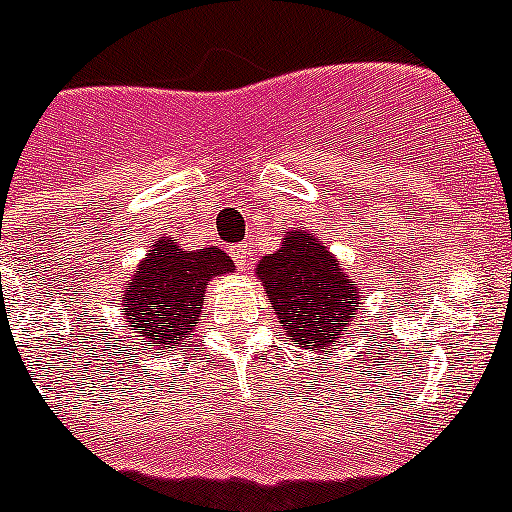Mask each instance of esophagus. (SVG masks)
<instances>
[{
  "label": "esophagus",
  "mask_w": 512,
  "mask_h": 512,
  "mask_svg": "<svg viewBox=\"0 0 512 512\" xmlns=\"http://www.w3.org/2000/svg\"><path fill=\"white\" fill-rule=\"evenodd\" d=\"M231 257H234V262H237L239 268H247V265H250V250H244V247H234V250H231Z\"/></svg>",
  "instance_id": "esophagus-1"
}]
</instances>
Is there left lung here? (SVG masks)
Segmentation results:
<instances>
[{"label": "left lung", "mask_w": 512, "mask_h": 512, "mask_svg": "<svg viewBox=\"0 0 512 512\" xmlns=\"http://www.w3.org/2000/svg\"><path fill=\"white\" fill-rule=\"evenodd\" d=\"M257 278L278 314L286 342L304 350H327L350 335L361 286L342 273L332 252L304 229L286 231L281 250L262 257Z\"/></svg>", "instance_id": "left-lung-1"}]
</instances>
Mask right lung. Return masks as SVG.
<instances>
[{
    "label": "right lung",
    "mask_w": 512,
    "mask_h": 512,
    "mask_svg": "<svg viewBox=\"0 0 512 512\" xmlns=\"http://www.w3.org/2000/svg\"><path fill=\"white\" fill-rule=\"evenodd\" d=\"M234 273V262L219 247L180 250L175 237L151 244L123 291V319L139 348L170 353L188 348L211 278Z\"/></svg>",
    "instance_id": "1"
}]
</instances>
